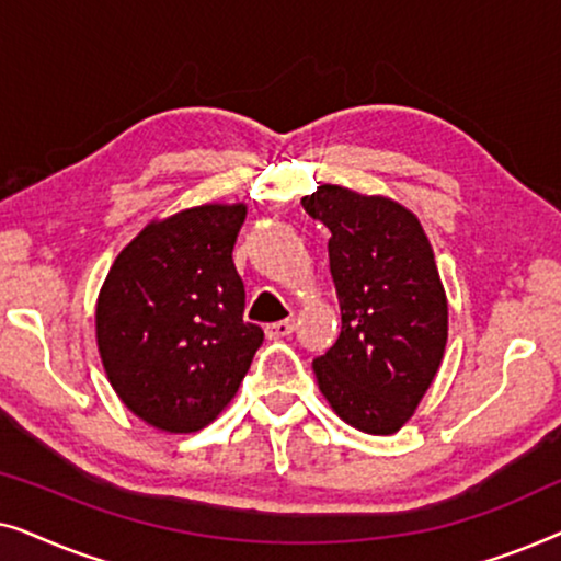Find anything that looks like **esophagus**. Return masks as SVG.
<instances>
[{
	"label": "esophagus",
	"instance_id": "obj_1",
	"mask_svg": "<svg viewBox=\"0 0 561 561\" xmlns=\"http://www.w3.org/2000/svg\"><path fill=\"white\" fill-rule=\"evenodd\" d=\"M294 329H296L294 319H283V321H273V324H267L265 334H267V340H280V336L294 334Z\"/></svg>",
	"mask_w": 561,
	"mask_h": 561
}]
</instances>
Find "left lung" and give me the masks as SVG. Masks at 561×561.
Returning <instances> with one entry per match:
<instances>
[{"label":"left lung","mask_w":561,"mask_h":561,"mask_svg":"<svg viewBox=\"0 0 561 561\" xmlns=\"http://www.w3.org/2000/svg\"><path fill=\"white\" fill-rule=\"evenodd\" d=\"M329 237L342 332L313 359L321 396L344 424L396 434L439 370L449 332L432 242L419 217L388 196L324 183L301 198Z\"/></svg>","instance_id":"obj_1"}]
</instances>
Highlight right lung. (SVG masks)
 <instances>
[{
	"mask_svg": "<svg viewBox=\"0 0 561 561\" xmlns=\"http://www.w3.org/2000/svg\"><path fill=\"white\" fill-rule=\"evenodd\" d=\"M248 204L152 219L114 260L96 298V344L119 401L168 434L209 426L263 344L242 321L232 250Z\"/></svg>",
	"mask_w": 561,
	"mask_h": 561,
	"instance_id": "right-lung-1",
	"label": "right lung"
}]
</instances>
